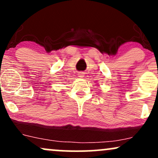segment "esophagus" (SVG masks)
<instances>
[{
    "mask_svg": "<svg viewBox=\"0 0 158 158\" xmlns=\"http://www.w3.org/2000/svg\"><path fill=\"white\" fill-rule=\"evenodd\" d=\"M78 77L79 78H84L85 77V73L83 72H79V74H78Z\"/></svg>",
    "mask_w": 158,
    "mask_h": 158,
    "instance_id": "obj_1",
    "label": "esophagus"
}]
</instances>
